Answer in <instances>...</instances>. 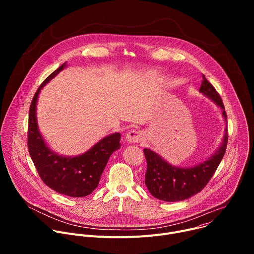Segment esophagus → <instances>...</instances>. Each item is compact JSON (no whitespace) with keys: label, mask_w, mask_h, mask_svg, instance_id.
Masks as SVG:
<instances>
[{"label":"esophagus","mask_w":254,"mask_h":254,"mask_svg":"<svg viewBox=\"0 0 254 254\" xmlns=\"http://www.w3.org/2000/svg\"><path fill=\"white\" fill-rule=\"evenodd\" d=\"M126 139L128 142H138L142 139V133L141 131L137 129H131L126 134Z\"/></svg>","instance_id":"34e87169"}]
</instances>
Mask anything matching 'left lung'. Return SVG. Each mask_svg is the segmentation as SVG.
I'll return each instance as SVG.
<instances>
[{
	"instance_id": "1",
	"label": "left lung",
	"mask_w": 254,
	"mask_h": 254,
	"mask_svg": "<svg viewBox=\"0 0 254 254\" xmlns=\"http://www.w3.org/2000/svg\"><path fill=\"white\" fill-rule=\"evenodd\" d=\"M200 92L221 107L222 116L227 123V115L222 99L204 75ZM227 141L228 132L226 127L223 141L219 149L203 163L187 168L172 166L157 153L149 149H143V154L147 160L144 184L155 198L162 201L177 202L194 196L205 188L218 168L225 154Z\"/></svg>"
}]
</instances>
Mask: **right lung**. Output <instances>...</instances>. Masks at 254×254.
Masks as SVG:
<instances>
[{
  "mask_svg": "<svg viewBox=\"0 0 254 254\" xmlns=\"http://www.w3.org/2000/svg\"><path fill=\"white\" fill-rule=\"evenodd\" d=\"M66 66L57 68L36 91L29 111L28 149L41 180L52 190L69 197H85L99 184L100 176L111 155L121 148V133L100 139L86 153L75 157H62L52 152L44 141L36 120V104L41 88Z\"/></svg>",
  "mask_w": 254,
  "mask_h": 254,
  "instance_id": "obj_1",
  "label": "right lung"
}]
</instances>
